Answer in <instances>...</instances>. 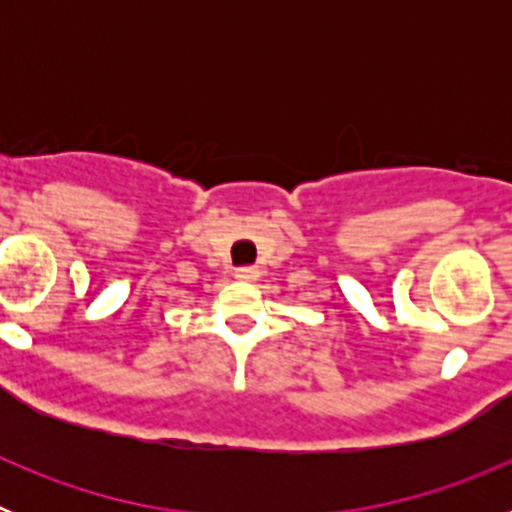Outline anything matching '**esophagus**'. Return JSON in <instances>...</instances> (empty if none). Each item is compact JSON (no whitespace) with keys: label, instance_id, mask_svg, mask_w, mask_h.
<instances>
[{"label":"esophagus","instance_id":"34e87169","mask_svg":"<svg viewBox=\"0 0 512 512\" xmlns=\"http://www.w3.org/2000/svg\"><path fill=\"white\" fill-rule=\"evenodd\" d=\"M256 277H259V269H256V266H238V269H235V279H241V282H253Z\"/></svg>","mask_w":512,"mask_h":512}]
</instances>
